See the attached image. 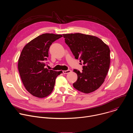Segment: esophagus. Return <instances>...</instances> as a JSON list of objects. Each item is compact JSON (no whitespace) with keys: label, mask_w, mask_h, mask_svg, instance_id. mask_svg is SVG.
Returning <instances> with one entry per match:
<instances>
[{"label":"esophagus","mask_w":133,"mask_h":133,"mask_svg":"<svg viewBox=\"0 0 133 133\" xmlns=\"http://www.w3.org/2000/svg\"><path fill=\"white\" fill-rule=\"evenodd\" d=\"M71 72V70H64L63 71V74H68V73H70Z\"/></svg>","instance_id":"1"}]
</instances>
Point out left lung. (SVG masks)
Here are the masks:
<instances>
[{
    "label": "left lung",
    "instance_id": "8db88e82",
    "mask_svg": "<svg viewBox=\"0 0 133 133\" xmlns=\"http://www.w3.org/2000/svg\"><path fill=\"white\" fill-rule=\"evenodd\" d=\"M75 59L83 62V70L74 69L77 80L74 87L85 94L94 91L103 84L110 62L108 45L97 37L81 33L63 34Z\"/></svg>",
    "mask_w": 133,
    "mask_h": 133
}]
</instances>
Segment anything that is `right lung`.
<instances>
[{"label":"right lung","mask_w":133,"mask_h":133,"mask_svg":"<svg viewBox=\"0 0 133 133\" xmlns=\"http://www.w3.org/2000/svg\"><path fill=\"white\" fill-rule=\"evenodd\" d=\"M62 35L43 34L27 43L18 59V68L26 89L32 95L44 98L51 93L55 80L63 71L45 68L48 50L52 43Z\"/></svg>","instance_id":"right-lung-1"}]
</instances>
